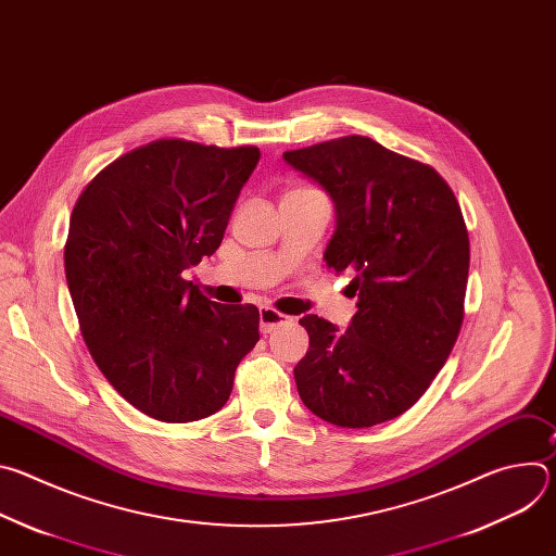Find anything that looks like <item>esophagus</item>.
<instances>
[{"label":"esophagus","mask_w":556,"mask_h":556,"mask_svg":"<svg viewBox=\"0 0 556 556\" xmlns=\"http://www.w3.org/2000/svg\"><path fill=\"white\" fill-rule=\"evenodd\" d=\"M286 324H292V316H286L273 307H262L260 309V330L262 334H270L275 332L277 328L286 326Z\"/></svg>","instance_id":"esophagus-1"}]
</instances>
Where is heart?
Wrapping results in <instances>:
<instances>
[{
    "mask_svg": "<svg viewBox=\"0 0 556 556\" xmlns=\"http://www.w3.org/2000/svg\"><path fill=\"white\" fill-rule=\"evenodd\" d=\"M296 191H301V189H296Z\"/></svg>",
    "mask_w": 556,
    "mask_h": 556,
    "instance_id": "obj_1",
    "label": "heart"
}]
</instances>
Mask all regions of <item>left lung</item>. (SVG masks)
Here are the masks:
<instances>
[{
	"label": "left lung",
	"instance_id": "8db88e82",
	"mask_svg": "<svg viewBox=\"0 0 556 556\" xmlns=\"http://www.w3.org/2000/svg\"><path fill=\"white\" fill-rule=\"evenodd\" d=\"M283 161L332 198L337 228L324 260L350 270L358 294L348 330L316 314L299 319L309 337L294 367L301 401L345 429L399 418L462 328L470 262L462 208L435 169L367 136L286 151Z\"/></svg>",
	"mask_w": 556,
	"mask_h": 556
}]
</instances>
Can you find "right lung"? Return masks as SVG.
Here are the masks:
<instances>
[{
  "mask_svg": "<svg viewBox=\"0 0 556 556\" xmlns=\"http://www.w3.org/2000/svg\"><path fill=\"white\" fill-rule=\"evenodd\" d=\"M260 155L153 140L108 165L74 204L63 260L78 326L110 384L149 418L219 412L260 341L255 305L215 303L182 275L219 249Z\"/></svg>",
  "mask_w": 556,
  "mask_h": 556,
  "instance_id": "obj_1",
  "label": "right lung"
}]
</instances>
